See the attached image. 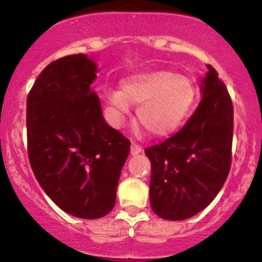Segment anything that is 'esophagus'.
Returning <instances> with one entry per match:
<instances>
[{
	"instance_id": "esophagus-1",
	"label": "esophagus",
	"mask_w": 262,
	"mask_h": 262,
	"mask_svg": "<svg viewBox=\"0 0 262 262\" xmlns=\"http://www.w3.org/2000/svg\"><path fill=\"white\" fill-rule=\"evenodd\" d=\"M143 151L142 145H139L138 143L133 142L131 143V155H138Z\"/></svg>"
}]
</instances>
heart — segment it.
<instances>
[{"label": "heart", "instance_id": "obj_1", "mask_svg": "<svg viewBox=\"0 0 262 262\" xmlns=\"http://www.w3.org/2000/svg\"><path fill=\"white\" fill-rule=\"evenodd\" d=\"M195 98L193 78L159 71L127 78L122 84V92L107 94V105L114 123L122 122L128 114L129 105L139 106V124L152 135H165L184 122Z\"/></svg>", "mask_w": 262, "mask_h": 262}]
</instances>
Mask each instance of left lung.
<instances>
[{"instance_id":"obj_1","label":"left lung","mask_w":262,"mask_h":262,"mask_svg":"<svg viewBox=\"0 0 262 262\" xmlns=\"http://www.w3.org/2000/svg\"><path fill=\"white\" fill-rule=\"evenodd\" d=\"M206 67L202 99L194 114L178 133L144 151L151 161V207L166 221H184L202 211L230 173L232 99L214 67Z\"/></svg>"}]
</instances>
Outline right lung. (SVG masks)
Masks as SVG:
<instances>
[{
  "mask_svg": "<svg viewBox=\"0 0 262 262\" xmlns=\"http://www.w3.org/2000/svg\"><path fill=\"white\" fill-rule=\"evenodd\" d=\"M96 72L85 55L60 57L41 71L27 96L32 172L60 209L82 219L113 210L131 144L106 123L90 86Z\"/></svg>",
  "mask_w": 262,
  "mask_h": 262,
  "instance_id": "obj_1",
  "label": "right lung"
}]
</instances>
